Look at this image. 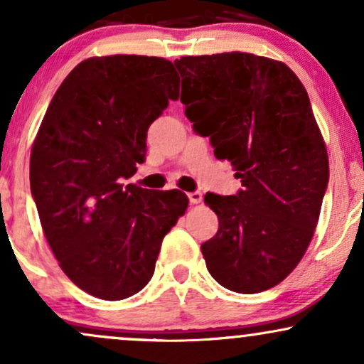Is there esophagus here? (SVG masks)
<instances>
[{"mask_svg": "<svg viewBox=\"0 0 364 364\" xmlns=\"http://www.w3.org/2000/svg\"><path fill=\"white\" fill-rule=\"evenodd\" d=\"M187 196H189L191 204H200V200H203V194H200V192H191V194Z\"/></svg>", "mask_w": 364, "mask_h": 364, "instance_id": "1", "label": "esophagus"}]
</instances>
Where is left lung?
<instances>
[{
    "label": "left lung",
    "mask_w": 364,
    "mask_h": 364,
    "mask_svg": "<svg viewBox=\"0 0 364 364\" xmlns=\"http://www.w3.org/2000/svg\"><path fill=\"white\" fill-rule=\"evenodd\" d=\"M175 67L186 116L243 183L236 196L204 197L219 219L200 246L208 270L237 294L272 289L306 255L329 182L306 87L284 62L246 52L187 55Z\"/></svg>",
    "instance_id": "obj_1"
}]
</instances>
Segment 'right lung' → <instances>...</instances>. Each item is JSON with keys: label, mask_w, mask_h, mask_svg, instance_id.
I'll return each instance as SVG.
<instances>
[{"label": "right lung", "mask_w": 364, "mask_h": 364, "mask_svg": "<svg viewBox=\"0 0 364 364\" xmlns=\"http://www.w3.org/2000/svg\"><path fill=\"white\" fill-rule=\"evenodd\" d=\"M178 92L167 58L89 57L64 79L40 124L30 155L40 224L62 272L94 297L140 291L189 205L177 189L119 182L145 161L148 127Z\"/></svg>", "instance_id": "right-lung-1"}]
</instances>
